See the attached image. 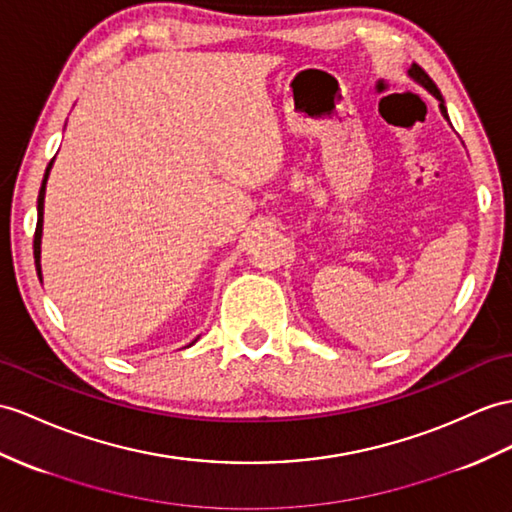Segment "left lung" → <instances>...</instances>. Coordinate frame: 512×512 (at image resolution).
Masks as SVG:
<instances>
[{
	"label": "left lung",
	"instance_id": "1",
	"mask_svg": "<svg viewBox=\"0 0 512 512\" xmlns=\"http://www.w3.org/2000/svg\"><path fill=\"white\" fill-rule=\"evenodd\" d=\"M408 73H410V76H413L421 86H426V89L436 97V99H439V106H441V112H443V117L447 119V110H445V104H443V97H441V93H439V89H436V84L432 82V78L428 76V73L426 71H423L419 65H413V67H410L408 69Z\"/></svg>",
	"mask_w": 512,
	"mask_h": 512
}]
</instances>
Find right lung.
I'll use <instances>...</instances> for the list:
<instances>
[{"label":"right lung","instance_id":"1","mask_svg":"<svg viewBox=\"0 0 512 512\" xmlns=\"http://www.w3.org/2000/svg\"><path fill=\"white\" fill-rule=\"evenodd\" d=\"M54 162V160H52ZM52 162H49L47 169H45V178L41 184V191H39V219H36V230H34V263H36V273H39L41 278V234H43V199H45V184H47V176H49V169H52Z\"/></svg>","mask_w":512,"mask_h":512}]
</instances>
